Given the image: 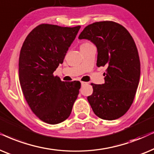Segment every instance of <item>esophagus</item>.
Returning <instances> with one entry per match:
<instances>
[{
	"label": "esophagus",
	"instance_id": "esophagus-1",
	"mask_svg": "<svg viewBox=\"0 0 154 154\" xmlns=\"http://www.w3.org/2000/svg\"><path fill=\"white\" fill-rule=\"evenodd\" d=\"M86 84H87V82H81L82 86H84L85 85H86Z\"/></svg>",
	"mask_w": 154,
	"mask_h": 154
}]
</instances>
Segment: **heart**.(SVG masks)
I'll return each mask as SVG.
<instances>
[{"label":"heart","mask_w":154,"mask_h":154,"mask_svg":"<svg viewBox=\"0 0 154 154\" xmlns=\"http://www.w3.org/2000/svg\"><path fill=\"white\" fill-rule=\"evenodd\" d=\"M90 45H91V44H90L89 42H85V43H83L82 44H81L80 46V48H85V47H87L90 46Z\"/></svg>","instance_id":"b5f03b06"}]
</instances>
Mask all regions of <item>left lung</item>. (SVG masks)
Wrapping results in <instances>:
<instances>
[{"mask_svg": "<svg viewBox=\"0 0 154 154\" xmlns=\"http://www.w3.org/2000/svg\"><path fill=\"white\" fill-rule=\"evenodd\" d=\"M79 38L96 45V65L107 67L105 83L91 84L93 94L87 100L92 110L103 120L120 118L133 103L140 78V60L134 39L123 26L112 21L89 24Z\"/></svg>", "mask_w": 154, "mask_h": 154, "instance_id": "obj_1", "label": "left lung"}]
</instances>
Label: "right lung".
Instances as JSON below:
<instances>
[{"mask_svg": "<svg viewBox=\"0 0 154 154\" xmlns=\"http://www.w3.org/2000/svg\"><path fill=\"white\" fill-rule=\"evenodd\" d=\"M80 27L40 24L28 34L20 51L19 79L24 96L32 112L46 123L66 120L78 96L79 81L62 82L53 74Z\"/></svg>", "mask_w": 154, "mask_h": 154, "instance_id": "1", "label": "right lung"}]
</instances>
